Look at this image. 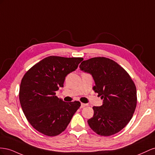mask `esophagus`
<instances>
[{
    "label": "esophagus",
    "mask_w": 155,
    "mask_h": 155,
    "mask_svg": "<svg viewBox=\"0 0 155 155\" xmlns=\"http://www.w3.org/2000/svg\"><path fill=\"white\" fill-rule=\"evenodd\" d=\"M87 104H84V103H81V108H84V107H86Z\"/></svg>",
    "instance_id": "34e87169"
}]
</instances>
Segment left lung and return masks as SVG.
<instances>
[{
  "label": "left lung",
  "instance_id": "obj_1",
  "mask_svg": "<svg viewBox=\"0 0 155 155\" xmlns=\"http://www.w3.org/2000/svg\"><path fill=\"white\" fill-rule=\"evenodd\" d=\"M80 69L90 74L94 90L103 100L94 107V114L87 123L101 136H111L122 130L131 119L137 103L136 88L129 74L116 61L104 57L83 61Z\"/></svg>",
  "mask_w": 155,
  "mask_h": 155
}]
</instances>
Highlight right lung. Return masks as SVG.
<instances>
[{
	"label": "right lung",
	"mask_w": 155,
	"mask_h": 155,
	"mask_svg": "<svg viewBox=\"0 0 155 155\" xmlns=\"http://www.w3.org/2000/svg\"><path fill=\"white\" fill-rule=\"evenodd\" d=\"M82 58L51 56L25 73L19 89L22 110L35 129L48 136L60 134L81 107L79 101L67 103L56 91L64 87L66 76L76 70Z\"/></svg>",
	"instance_id": "1"
}]
</instances>
